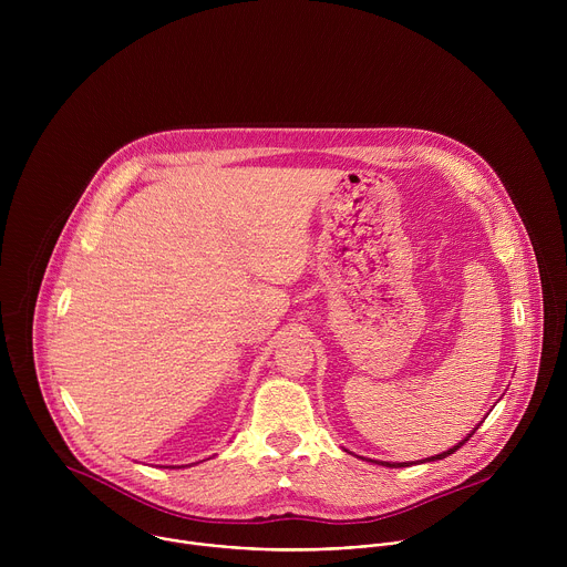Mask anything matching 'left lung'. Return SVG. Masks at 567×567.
<instances>
[{"mask_svg":"<svg viewBox=\"0 0 567 567\" xmlns=\"http://www.w3.org/2000/svg\"><path fill=\"white\" fill-rule=\"evenodd\" d=\"M477 426H480V424H477ZM477 426H475V429H477ZM475 429H473V431H471V433H468V435H466V437H464V440H462V442H457V444H455V446H453V449H449V451H444V453H440V455H433V457H426V462H435V460H444V457H449V455H451V453H455V451H457V449H460V446H462V444H464V442H468V437H471V435H473V433H475ZM381 464H383V466H392V468H396V466H411V462H381Z\"/></svg>","mask_w":567,"mask_h":567,"instance_id":"1","label":"left lung"}]
</instances>
